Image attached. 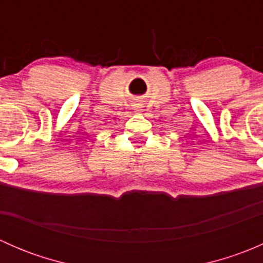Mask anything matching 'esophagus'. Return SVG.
Wrapping results in <instances>:
<instances>
[{"mask_svg":"<svg viewBox=\"0 0 263 263\" xmlns=\"http://www.w3.org/2000/svg\"><path fill=\"white\" fill-rule=\"evenodd\" d=\"M134 108L135 110H141L140 109V108H141V104H140V103H134Z\"/></svg>","mask_w":263,"mask_h":263,"instance_id":"34e87169","label":"esophagus"}]
</instances>
